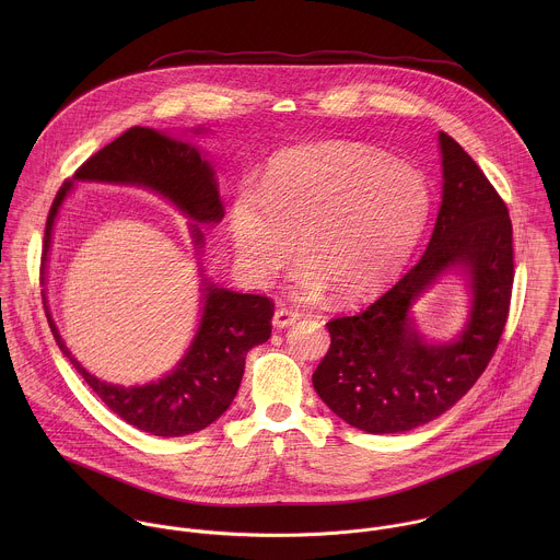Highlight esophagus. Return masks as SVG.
I'll list each match as a JSON object with an SVG mask.
<instances>
[{"label": "esophagus", "mask_w": 560, "mask_h": 560, "mask_svg": "<svg viewBox=\"0 0 560 560\" xmlns=\"http://www.w3.org/2000/svg\"><path fill=\"white\" fill-rule=\"evenodd\" d=\"M300 313H295V311H289V308H278L276 313H273V327H278V329H284V327H289V325H293L295 320H300Z\"/></svg>", "instance_id": "34e87169"}]
</instances>
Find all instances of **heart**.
Masks as SVG:
<instances>
[{"mask_svg":"<svg viewBox=\"0 0 560 560\" xmlns=\"http://www.w3.org/2000/svg\"><path fill=\"white\" fill-rule=\"evenodd\" d=\"M431 213L420 170L375 149L319 142L282 151L260 187L243 183L231 205V237L245 273L267 284L291 258L298 293L340 302L380 293L407 262Z\"/></svg>","mask_w":560,"mask_h":560,"instance_id":"heart-1","label":"heart"}]
</instances>
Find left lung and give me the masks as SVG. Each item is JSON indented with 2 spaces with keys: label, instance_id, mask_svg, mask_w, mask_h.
<instances>
[{
  "label": "left lung",
  "instance_id": "8db88e82",
  "mask_svg": "<svg viewBox=\"0 0 560 560\" xmlns=\"http://www.w3.org/2000/svg\"><path fill=\"white\" fill-rule=\"evenodd\" d=\"M442 205L420 260L355 317L327 323L331 345L313 386L347 424L366 433H402L442 416L489 364L502 336L513 287V229L502 198L475 160L446 133ZM463 276L469 317L448 341H431L412 306L444 275Z\"/></svg>",
  "mask_w": 560,
  "mask_h": 560
}]
</instances>
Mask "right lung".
Here are the masks:
<instances>
[{
    "instance_id": "1",
    "label": "right lung",
    "mask_w": 560,
    "mask_h": 560,
    "mask_svg": "<svg viewBox=\"0 0 560 560\" xmlns=\"http://www.w3.org/2000/svg\"><path fill=\"white\" fill-rule=\"evenodd\" d=\"M189 133L202 136L207 129L198 127ZM75 183L147 189L185 215L196 252L202 306L196 334L172 371L142 386H118L88 373L71 353L49 313L47 289H43L45 313L60 351L71 360L98 399L136 429L160 438H180L207 429L231 407L240 390L245 353L269 338L273 317V304L267 298L218 287L207 278L200 262V254L205 252V233L200 226H215L224 218L213 163L183 136L174 138L167 131L149 127L125 131L85 161L58 191L45 226L43 284H47L54 229Z\"/></svg>"
}]
</instances>
